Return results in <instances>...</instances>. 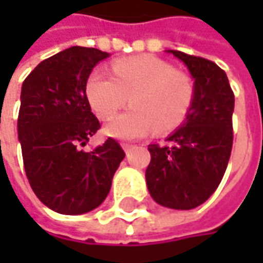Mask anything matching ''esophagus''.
Instances as JSON below:
<instances>
[{
	"mask_svg": "<svg viewBox=\"0 0 263 263\" xmlns=\"http://www.w3.org/2000/svg\"><path fill=\"white\" fill-rule=\"evenodd\" d=\"M123 147H124V151H126V152H130V151L135 147V145H130V143H123Z\"/></svg>",
	"mask_w": 263,
	"mask_h": 263,
	"instance_id": "1",
	"label": "esophagus"
}]
</instances>
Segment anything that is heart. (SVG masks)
I'll use <instances>...</instances> for the list:
<instances>
[{"mask_svg": "<svg viewBox=\"0 0 263 263\" xmlns=\"http://www.w3.org/2000/svg\"><path fill=\"white\" fill-rule=\"evenodd\" d=\"M112 74L93 70L86 82L89 104L102 120H109L127 104L132 108L108 123L106 135L117 139H137L154 132H171L183 124L195 98L196 85L186 71L176 70L155 55L118 60Z\"/></svg>", "mask_w": 263, "mask_h": 263, "instance_id": "b5f03b06", "label": "heart"}]
</instances>
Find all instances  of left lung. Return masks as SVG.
<instances>
[{
  "instance_id": "1",
  "label": "left lung",
  "mask_w": 263,
  "mask_h": 263,
  "mask_svg": "<svg viewBox=\"0 0 263 263\" xmlns=\"http://www.w3.org/2000/svg\"><path fill=\"white\" fill-rule=\"evenodd\" d=\"M195 79L196 98L183 126L167 143L147 149L151 162L146 183L151 196L162 206L193 209L219 186L233 147L234 92L222 68L206 58L170 49Z\"/></svg>"
}]
</instances>
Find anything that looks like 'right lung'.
I'll use <instances>...</instances> for the list:
<instances>
[{
  "label": "right lung",
  "instance_id": "add662e5",
  "mask_svg": "<svg viewBox=\"0 0 263 263\" xmlns=\"http://www.w3.org/2000/svg\"><path fill=\"white\" fill-rule=\"evenodd\" d=\"M108 52L71 46L39 63L22 86L17 120L27 180L39 200L64 215L98 208L126 154L116 139L85 152L101 128L86 95L92 68Z\"/></svg>",
  "mask_w": 263,
  "mask_h": 263
}]
</instances>
